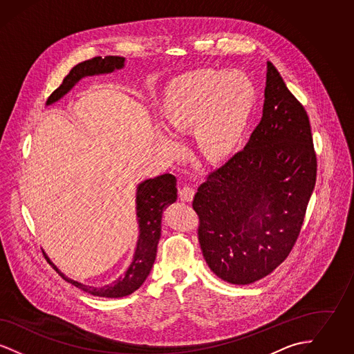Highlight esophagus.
<instances>
[{
	"label": "esophagus",
	"instance_id": "obj_1",
	"mask_svg": "<svg viewBox=\"0 0 354 354\" xmlns=\"http://www.w3.org/2000/svg\"><path fill=\"white\" fill-rule=\"evenodd\" d=\"M194 195H195V189L189 185H185L179 189V198L183 202H191L194 199Z\"/></svg>",
	"mask_w": 354,
	"mask_h": 354
}]
</instances>
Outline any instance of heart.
Segmentation results:
<instances>
[{"mask_svg": "<svg viewBox=\"0 0 354 354\" xmlns=\"http://www.w3.org/2000/svg\"><path fill=\"white\" fill-rule=\"evenodd\" d=\"M253 102L254 86L244 71L201 70L169 87L163 113L178 131L194 127V139L203 156L220 160L235 149ZM155 143L169 159H178L183 152L178 135L165 124L158 127Z\"/></svg>", "mask_w": 354, "mask_h": 354, "instance_id": "obj_1", "label": "heart"}]
</instances>
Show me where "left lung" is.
<instances>
[{"instance_id": "left-lung-1", "label": "left lung", "mask_w": 354, "mask_h": 354, "mask_svg": "<svg viewBox=\"0 0 354 354\" xmlns=\"http://www.w3.org/2000/svg\"><path fill=\"white\" fill-rule=\"evenodd\" d=\"M316 171L306 111L268 61L260 123L244 150L211 172L192 202L209 270L236 286L276 270L300 234Z\"/></svg>"}]
</instances>
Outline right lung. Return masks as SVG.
Here are the masks:
<instances>
[{"label":"right lung","mask_w":354,"mask_h":354,"mask_svg":"<svg viewBox=\"0 0 354 354\" xmlns=\"http://www.w3.org/2000/svg\"><path fill=\"white\" fill-rule=\"evenodd\" d=\"M124 68L123 57H95L93 59L84 61L71 68L65 77L62 84L51 94L46 102V106L54 104L62 100L68 91L78 84L84 77L110 74ZM176 178L171 174H163L152 179H146L136 187L135 194V211L139 235L135 245L134 254L127 270L120 274L117 280L103 286H86L84 283L75 281L68 277L64 272L57 268V266L46 256L51 266L71 286L87 292L93 296L118 299L134 293L149 277L156 257V248L162 232V215L166 207L176 202Z\"/></svg>","instance_id":"add662e5"}]
</instances>
